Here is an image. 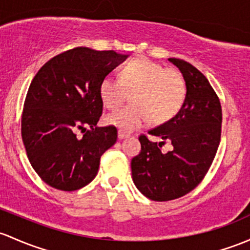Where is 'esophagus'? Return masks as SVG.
Returning <instances> with one entry per match:
<instances>
[{"label": "esophagus", "mask_w": 250, "mask_h": 250, "mask_svg": "<svg viewBox=\"0 0 250 250\" xmlns=\"http://www.w3.org/2000/svg\"><path fill=\"white\" fill-rule=\"evenodd\" d=\"M128 136H129V134H125V133L121 132V130H120V132H118V139H120V140L128 138Z\"/></svg>", "instance_id": "obj_1"}]
</instances>
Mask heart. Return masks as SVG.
I'll list each match as a JSON object with an SVG mask.
<instances>
[{
  "instance_id": "heart-1",
  "label": "heart",
  "mask_w": 250,
  "mask_h": 250,
  "mask_svg": "<svg viewBox=\"0 0 250 250\" xmlns=\"http://www.w3.org/2000/svg\"><path fill=\"white\" fill-rule=\"evenodd\" d=\"M133 105L105 117V122L121 132H134L152 120L164 123L180 111L186 98V83L175 68H163L145 57L133 60L123 67L120 78L106 75L99 85L104 106L117 109L127 92H133Z\"/></svg>"
}]
</instances>
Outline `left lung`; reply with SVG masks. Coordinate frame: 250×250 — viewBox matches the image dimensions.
Instances as JSON below:
<instances>
[{"mask_svg":"<svg viewBox=\"0 0 250 250\" xmlns=\"http://www.w3.org/2000/svg\"><path fill=\"white\" fill-rule=\"evenodd\" d=\"M186 83V98L171 120L148 132L159 143L141 135V152L132 159L136 188L154 201L181 198L200 183L213 162L220 143L222 106L206 77L190 63L169 59ZM164 141L173 148L163 152Z\"/></svg>","mask_w":250,"mask_h":250,"instance_id":"left-lung-1","label":"left lung"}]
</instances>
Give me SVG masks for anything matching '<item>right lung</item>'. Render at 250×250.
Masks as SVG:
<instances>
[{"label":"right lung","instance_id":"1","mask_svg":"<svg viewBox=\"0 0 250 250\" xmlns=\"http://www.w3.org/2000/svg\"><path fill=\"white\" fill-rule=\"evenodd\" d=\"M128 56L80 46L52 57L33 78L21 134L31 165L50 187L78 190L96 177L102 154L117 140L116 128L97 125L99 85Z\"/></svg>","mask_w":250,"mask_h":250}]
</instances>
